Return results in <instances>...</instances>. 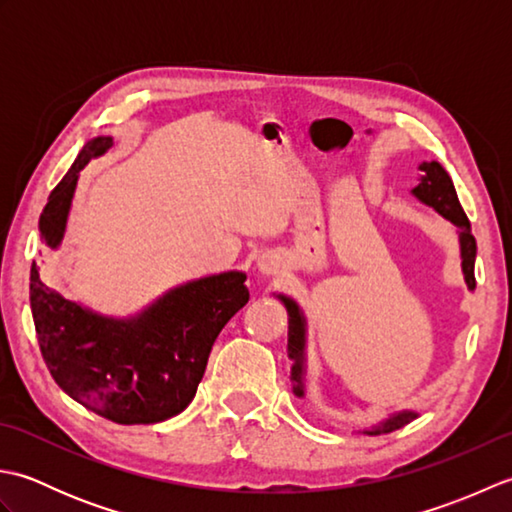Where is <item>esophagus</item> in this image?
Listing matches in <instances>:
<instances>
[{
	"label": "esophagus",
	"instance_id": "obj_1",
	"mask_svg": "<svg viewBox=\"0 0 512 512\" xmlns=\"http://www.w3.org/2000/svg\"><path fill=\"white\" fill-rule=\"evenodd\" d=\"M257 268L264 275H277L279 273V259L275 255H262L257 259Z\"/></svg>",
	"mask_w": 512,
	"mask_h": 512
}]
</instances>
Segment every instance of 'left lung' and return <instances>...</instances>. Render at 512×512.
Listing matches in <instances>:
<instances>
[{
  "label": "left lung",
  "instance_id": "8db88e82",
  "mask_svg": "<svg viewBox=\"0 0 512 512\" xmlns=\"http://www.w3.org/2000/svg\"><path fill=\"white\" fill-rule=\"evenodd\" d=\"M422 171L418 187H413V195L424 204H429L431 209H436L442 217H447L451 224L460 228V253H462V273L464 281L469 290L475 288V253H477V244L475 237L471 233V222L466 217L462 204L458 200V193H455L453 180L449 178V173L444 171L440 162H422L418 167ZM279 299L284 301V306L288 310V356L295 361L292 365V391L295 396H303V350H306V321H303V314L299 306L292 299L279 295ZM413 418H418L416 411H400L394 413V416L387 418L385 422H380L378 427L369 429L365 433L369 436H378V433H389L396 431L400 427H405L407 422Z\"/></svg>",
  "mask_w": 512,
  "mask_h": 512
}]
</instances>
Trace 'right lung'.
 <instances>
[{
	"label": "right lung",
	"instance_id": "1",
	"mask_svg": "<svg viewBox=\"0 0 512 512\" xmlns=\"http://www.w3.org/2000/svg\"><path fill=\"white\" fill-rule=\"evenodd\" d=\"M114 143L85 145L52 189L39 217L41 239L59 248L81 169ZM246 275L204 277L178 286L136 317H103L68 301L30 268V308L37 341L57 385L83 407L118 424H154L187 409L204 376L211 347L248 303Z\"/></svg>",
	"mask_w": 512,
	"mask_h": 512
}]
</instances>
